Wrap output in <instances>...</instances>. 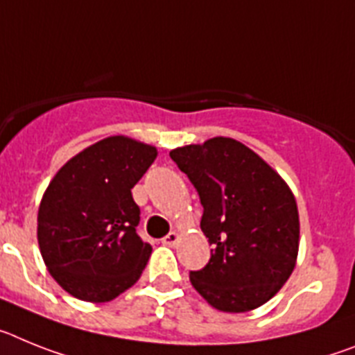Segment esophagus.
<instances>
[{"instance_id": "obj_1", "label": "esophagus", "mask_w": 355, "mask_h": 355, "mask_svg": "<svg viewBox=\"0 0 355 355\" xmlns=\"http://www.w3.org/2000/svg\"><path fill=\"white\" fill-rule=\"evenodd\" d=\"M178 241H180V234L178 232H169L168 236L162 239V243H164L166 246H177Z\"/></svg>"}]
</instances>
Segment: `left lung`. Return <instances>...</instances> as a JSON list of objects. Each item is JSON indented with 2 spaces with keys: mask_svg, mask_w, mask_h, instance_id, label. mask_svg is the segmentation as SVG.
<instances>
[{
  "mask_svg": "<svg viewBox=\"0 0 355 355\" xmlns=\"http://www.w3.org/2000/svg\"><path fill=\"white\" fill-rule=\"evenodd\" d=\"M203 205L209 264L191 271L200 297L223 313H248L273 298L297 266L300 220L286 180L232 137L169 152Z\"/></svg>",
  "mask_w": 355,
  "mask_h": 355,
  "instance_id": "left-lung-1",
  "label": "left lung"
}]
</instances>
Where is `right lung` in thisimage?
Instances as JSON below:
<instances>
[{"instance_id":"add662e5","label":"right lung","mask_w":355,"mask_h":355,"mask_svg":"<svg viewBox=\"0 0 355 355\" xmlns=\"http://www.w3.org/2000/svg\"><path fill=\"white\" fill-rule=\"evenodd\" d=\"M157 148L110 135L71 157L51 178L37 214V241L49 275L71 297L110 302L139 280L152 255L135 227L132 187Z\"/></svg>"}]
</instances>
